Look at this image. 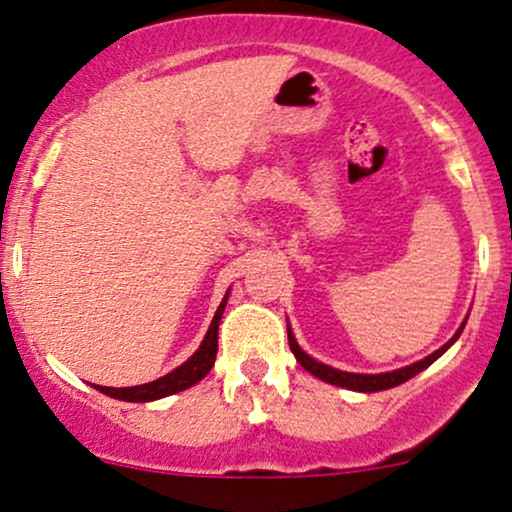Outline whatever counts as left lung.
<instances>
[{
  "label": "left lung",
  "mask_w": 512,
  "mask_h": 512,
  "mask_svg": "<svg viewBox=\"0 0 512 512\" xmlns=\"http://www.w3.org/2000/svg\"><path fill=\"white\" fill-rule=\"evenodd\" d=\"M462 327H464V325H462ZM462 327H460V330H457V334H455V337L450 339L448 344L440 346L438 351H433V354H431V356H426L424 361L411 363V366H407V368L392 370V373H378V375L344 373V370L330 368V366H325V363L315 361V358H310V356L305 354V351L301 349V346L296 344V339H293L291 330H289V346H291L293 356H296V361L301 363V366H303L305 370H308V373H313L315 378L325 380V383L339 385V387H349V390H356V392H380V390H390V387H397V385L407 383V380H409V378H414L416 373H421V370L431 366V363L436 361V358H438L440 354H443V351L448 349V346H450L452 342H455L457 337H460V334H462Z\"/></svg>",
  "instance_id": "left-lung-1"
}]
</instances>
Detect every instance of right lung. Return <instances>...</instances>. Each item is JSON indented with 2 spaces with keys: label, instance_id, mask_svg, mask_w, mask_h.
<instances>
[{
  "label": "right lung",
  "instance_id": "add662e5",
  "mask_svg": "<svg viewBox=\"0 0 512 512\" xmlns=\"http://www.w3.org/2000/svg\"><path fill=\"white\" fill-rule=\"evenodd\" d=\"M226 301H228V293L223 296L219 310H216L214 320H211V327H209L207 337H204L202 346H199L195 354L187 358L182 366L175 368L173 373L163 375V378H158V380H154V383H146V385H134V387L93 385V387H96V390H101L103 395L115 397V399H125V402H151V399L175 395V392H182V390H187V387L199 383V380L209 373L211 366H214V361H216V351H219V322H221L223 308H226Z\"/></svg>",
  "mask_w": 512,
  "mask_h": 512
}]
</instances>
